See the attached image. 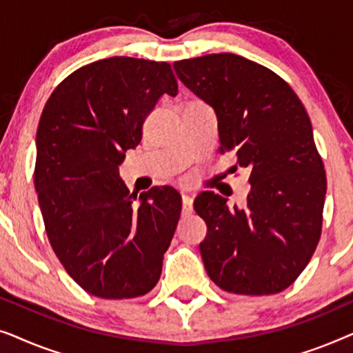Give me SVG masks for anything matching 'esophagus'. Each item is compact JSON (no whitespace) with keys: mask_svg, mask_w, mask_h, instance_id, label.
Segmentation results:
<instances>
[{"mask_svg":"<svg viewBox=\"0 0 353 353\" xmlns=\"http://www.w3.org/2000/svg\"><path fill=\"white\" fill-rule=\"evenodd\" d=\"M181 204H183V214L190 215L192 212V197L190 194H181Z\"/></svg>","mask_w":353,"mask_h":353,"instance_id":"1","label":"esophagus"}]
</instances>
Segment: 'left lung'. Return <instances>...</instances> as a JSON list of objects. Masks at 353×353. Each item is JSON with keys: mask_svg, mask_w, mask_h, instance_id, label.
Instances as JSON below:
<instances>
[{"mask_svg": "<svg viewBox=\"0 0 353 353\" xmlns=\"http://www.w3.org/2000/svg\"><path fill=\"white\" fill-rule=\"evenodd\" d=\"M178 79L215 110L220 152L249 168L243 209L204 191L194 210L207 225L199 244L212 281L243 296L281 292L296 281L321 236L326 173L305 108L267 67L221 52L173 62Z\"/></svg>", "mask_w": 353, "mask_h": 353, "instance_id": "8db88e82", "label": "left lung"}]
</instances>
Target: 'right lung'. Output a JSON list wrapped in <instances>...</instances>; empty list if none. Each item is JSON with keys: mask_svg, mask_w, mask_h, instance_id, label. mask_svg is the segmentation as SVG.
<instances>
[{"mask_svg": "<svg viewBox=\"0 0 353 353\" xmlns=\"http://www.w3.org/2000/svg\"><path fill=\"white\" fill-rule=\"evenodd\" d=\"M167 62L115 56L57 85L37 132L35 190L51 248L86 292L148 294L162 272L181 214L172 186L130 194L119 175L125 152L162 94L176 96Z\"/></svg>", "mask_w": 353, "mask_h": 353, "instance_id": "right-lung-1", "label": "right lung"}]
</instances>
